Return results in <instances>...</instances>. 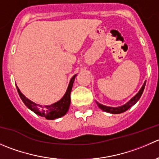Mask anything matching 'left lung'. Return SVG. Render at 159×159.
Here are the masks:
<instances>
[{"mask_svg":"<svg viewBox=\"0 0 159 159\" xmlns=\"http://www.w3.org/2000/svg\"><path fill=\"white\" fill-rule=\"evenodd\" d=\"M145 84H146V81H145V84H143V86H142V89H140V91H139V93H138L134 98H131L127 104H125V105H123V106L118 107V108H111V107H107V106H105V105H101V104L98 103V102H96V103H97L98 106L101 109L105 111L106 112H109V113H112V114L122 113V112L126 111L129 109V108H131L132 105H134V104L139 100V98H140L141 96H142V93H143L144 89H145Z\"/></svg>","mask_w":159,"mask_h":159,"instance_id":"obj_1","label":"left lung"}]
</instances>
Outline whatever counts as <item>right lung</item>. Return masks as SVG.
<instances>
[{"instance_id": "right-lung-1", "label": "right lung", "mask_w": 159, "mask_h": 159, "mask_svg": "<svg viewBox=\"0 0 159 159\" xmlns=\"http://www.w3.org/2000/svg\"><path fill=\"white\" fill-rule=\"evenodd\" d=\"M75 77H76V75H74L71 78V79H70L69 85H68L66 93L63 96V98L60 101L56 102V103L52 104L51 105H46V106H42V105H37V104L34 103L33 102L27 98L20 92L17 86H16V87H17V92H18L20 98L23 101L25 105L30 110H31L32 111H34L35 114L39 115V116L44 117L46 119L54 120L55 118H58L64 116L68 112V109H69L70 104V92H71L72 86H73V83L75 79Z\"/></svg>"}]
</instances>
